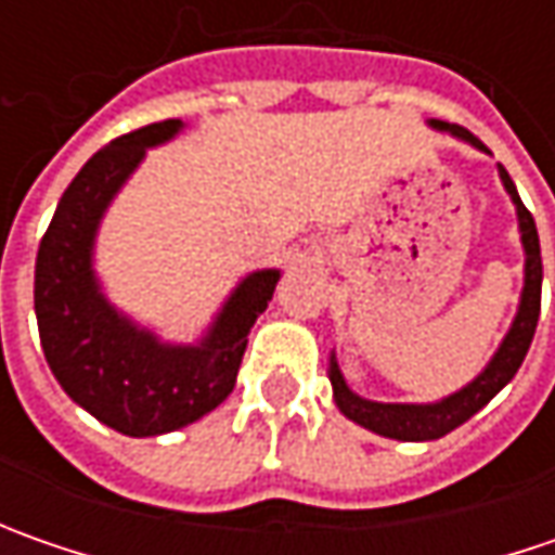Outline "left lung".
Instances as JSON below:
<instances>
[{"mask_svg": "<svg viewBox=\"0 0 555 555\" xmlns=\"http://www.w3.org/2000/svg\"><path fill=\"white\" fill-rule=\"evenodd\" d=\"M429 129L436 132H448L454 139L473 144L476 151L491 154L485 144H481L473 132H466L463 126L454 122H444V119H426ZM498 176H501L503 188L509 194V201L516 206V219H519V234H522V249H525V284L522 296H519V309L516 318L509 324V331L503 336V343L498 346V352L491 354V361L485 364V371L466 383L457 392L444 395L441 401H429V404H392V401H371V398H361L358 392L349 389L346 376L339 371V361H336V349L331 352V376L333 386V401L339 408V414H346L352 423L371 429L376 436L383 438H398V441H436V438L454 433L457 426H463L473 414H479L481 408L501 392L503 386L516 376V371L522 367L528 346L534 339V327H538V318H541V281H544V266H541V241H538V224L531 219V212L525 209V203L519 201V191L509 179V172L498 166Z\"/></svg>", "mask_w": 555, "mask_h": 555, "instance_id": "obj_1", "label": "left lung"}]
</instances>
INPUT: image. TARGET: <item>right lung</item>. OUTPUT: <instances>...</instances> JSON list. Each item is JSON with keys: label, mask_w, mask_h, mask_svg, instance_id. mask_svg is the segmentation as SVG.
Instances as JSON below:
<instances>
[{"label": "right lung", "mask_w": 555, "mask_h": 555, "mask_svg": "<svg viewBox=\"0 0 555 555\" xmlns=\"http://www.w3.org/2000/svg\"><path fill=\"white\" fill-rule=\"evenodd\" d=\"M182 129V119H163L101 147L61 194L36 253L33 306L54 379L82 411L132 438L176 433L222 404L249 327L281 281L278 268L249 271L197 343H163L107 299L95 271L101 219L147 147Z\"/></svg>", "instance_id": "add662e5"}]
</instances>
